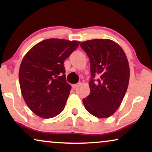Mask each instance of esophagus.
I'll return each instance as SVG.
<instances>
[{"instance_id": "1", "label": "esophagus", "mask_w": 152, "mask_h": 152, "mask_svg": "<svg viewBox=\"0 0 152 152\" xmlns=\"http://www.w3.org/2000/svg\"><path fill=\"white\" fill-rule=\"evenodd\" d=\"M79 84H72V88L73 89H75L78 86H79Z\"/></svg>"}]
</instances>
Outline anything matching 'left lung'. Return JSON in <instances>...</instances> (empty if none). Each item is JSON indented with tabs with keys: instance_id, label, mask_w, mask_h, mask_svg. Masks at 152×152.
Masks as SVG:
<instances>
[{
	"instance_id": "1",
	"label": "left lung",
	"mask_w": 152,
	"mask_h": 152,
	"mask_svg": "<svg viewBox=\"0 0 152 152\" xmlns=\"http://www.w3.org/2000/svg\"><path fill=\"white\" fill-rule=\"evenodd\" d=\"M80 46L90 59V94L83 99L87 111L107 118L121 104L129 81V66L121 47L110 39H93Z\"/></svg>"
}]
</instances>
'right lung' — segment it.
<instances>
[{"mask_svg":"<svg viewBox=\"0 0 152 152\" xmlns=\"http://www.w3.org/2000/svg\"><path fill=\"white\" fill-rule=\"evenodd\" d=\"M80 41L48 39L33 46L20 64L18 78L26 104L33 113L51 118L62 112L71 90L64 61Z\"/></svg>","mask_w":152,"mask_h":152,"instance_id":"obj_1","label":"right lung"}]
</instances>
